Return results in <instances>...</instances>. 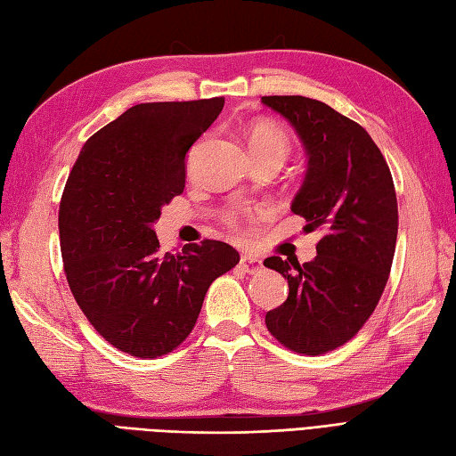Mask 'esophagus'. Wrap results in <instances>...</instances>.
<instances>
[{
	"mask_svg": "<svg viewBox=\"0 0 456 456\" xmlns=\"http://www.w3.org/2000/svg\"><path fill=\"white\" fill-rule=\"evenodd\" d=\"M240 267H241V271L244 273H249V275H256V273H259L261 271V261L257 259V257H254V256H249V254H244L240 257Z\"/></svg>",
	"mask_w": 456,
	"mask_h": 456,
	"instance_id": "obj_1",
	"label": "esophagus"
}]
</instances>
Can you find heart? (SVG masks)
<instances>
[{
  "label": "heart",
  "mask_w": 456,
  "mask_h": 456,
  "mask_svg": "<svg viewBox=\"0 0 456 456\" xmlns=\"http://www.w3.org/2000/svg\"><path fill=\"white\" fill-rule=\"evenodd\" d=\"M249 148L254 158L273 156L285 161L292 151V136L285 126L277 123H257L249 133ZM228 226L236 228L234 216L228 218Z\"/></svg>",
  "instance_id": "obj_1"
}]
</instances>
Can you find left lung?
Returning a JSON list of instances; mask_svg holds the SVG:
<instances>
[{
    "label": "left lung",
    "instance_id": "obj_1",
    "mask_svg": "<svg viewBox=\"0 0 456 456\" xmlns=\"http://www.w3.org/2000/svg\"><path fill=\"white\" fill-rule=\"evenodd\" d=\"M263 103L297 128L308 171L292 212L323 232L318 256H273L265 267L289 281V297L265 316L271 336L300 355L346 346L365 326L388 282L398 236V200L390 167L369 133L322 101L269 95Z\"/></svg>",
    "mask_w": 456,
    "mask_h": 456
}]
</instances>
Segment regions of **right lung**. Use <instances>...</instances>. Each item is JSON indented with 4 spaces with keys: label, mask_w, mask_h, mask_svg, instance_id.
<instances>
[{
    "label": "right lung",
    "mask_w": 456,
    "mask_h": 456,
    "mask_svg": "<svg viewBox=\"0 0 456 456\" xmlns=\"http://www.w3.org/2000/svg\"><path fill=\"white\" fill-rule=\"evenodd\" d=\"M224 97L159 101L125 110L91 136L58 210L69 290L118 351L158 359L193 331L212 281L238 265L218 240L161 254L151 230L185 189V154L215 123Z\"/></svg>",
    "instance_id": "add662e5"
}]
</instances>
